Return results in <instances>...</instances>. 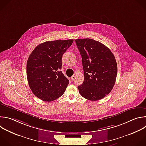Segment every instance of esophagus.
<instances>
[{"label": "esophagus", "mask_w": 146, "mask_h": 146, "mask_svg": "<svg viewBox=\"0 0 146 146\" xmlns=\"http://www.w3.org/2000/svg\"><path fill=\"white\" fill-rule=\"evenodd\" d=\"M75 78H76L75 76H72L71 77V78H70L71 81H72V82H73V81H74V80H75Z\"/></svg>", "instance_id": "obj_1"}]
</instances>
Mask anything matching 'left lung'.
I'll use <instances>...</instances> for the list:
<instances>
[{
  "instance_id": "1",
  "label": "left lung",
  "mask_w": 146,
  "mask_h": 146,
  "mask_svg": "<svg viewBox=\"0 0 146 146\" xmlns=\"http://www.w3.org/2000/svg\"><path fill=\"white\" fill-rule=\"evenodd\" d=\"M82 57L84 80L78 86L83 98L97 101L108 94L115 84L117 66L114 55L103 43L89 38L76 39Z\"/></svg>"
}]
</instances>
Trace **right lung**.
<instances>
[{
	"label": "right lung",
	"mask_w": 146,
	"mask_h": 146,
	"mask_svg": "<svg viewBox=\"0 0 146 146\" xmlns=\"http://www.w3.org/2000/svg\"><path fill=\"white\" fill-rule=\"evenodd\" d=\"M73 39L47 41L30 54L26 66L29 86L38 98L52 102L65 92L69 80L61 71L62 57Z\"/></svg>",
	"instance_id": "add662e5"
}]
</instances>
